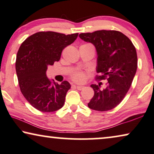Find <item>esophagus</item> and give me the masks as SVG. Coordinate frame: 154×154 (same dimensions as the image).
Segmentation results:
<instances>
[{"instance_id":"esophagus-1","label":"esophagus","mask_w":154,"mask_h":154,"mask_svg":"<svg viewBox=\"0 0 154 154\" xmlns=\"http://www.w3.org/2000/svg\"><path fill=\"white\" fill-rule=\"evenodd\" d=\"M75 88H76L79 90H81L84 89V88H85V87H84V86H83V85H77Z\"/></svg>"}]
</instances>
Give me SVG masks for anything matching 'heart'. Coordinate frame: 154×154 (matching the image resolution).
<instances>
[{
  "label": "heart",
  "instance_id": "obj_1",
  "mask_svg": "<svg viewBox=\"0 0 154 154\" xmlns=\"http://www.w3.org/2000/svg\"><path fill=\"white\" fill-rule=\"evenodd\" d=\"M85 45H90V44H85ZM85 74L81 72L75 73L73 75V79L74 80L75 82H78V83H82V82H83L85 81Z\"/></svg>",
  "mask_w": 154,
  "mask_h": 154
}]
</instances>
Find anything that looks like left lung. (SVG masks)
Instances as JSON below:
<instances>
[{"mask_svg":"<svg viewBox=\"0 0 154 154\" xmlns=\"http://www.w3.org/2000/svg\"><path fill=\"white\" fill-rule=\"evenodd\" d=\"M80 38L95 47L97 79L107 77L108 85L101 90L100 85L92 84L94 94L88 106L99 111L115 108L125 97L137 68L136 49L131 41L118 31L101 30L79 34Z\"/></svg>","mask_w":154,"mask_h":154,"instance_id":"8db88e82","label":"left lung"}]
</instances>
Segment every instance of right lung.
<instances>
[{"label": "right lung", "instance_id": "obj_1", "mask_svg": "<svg viewBox=\"0 0 154 154\" xmlns=\"http://www.w3.org/2000/svg\"><path fill=\"white\" fill-rule=\"evenodd\" d=\"M78 35L41 31L21 45L15 63L19 85L26 100L38 111L52 112L64 106L70 83L65 81L59 85L48 79L46 71L48 66L60 60L63 49L73 43Z\"/></svg>", "mask_w": 154, "mask_h": 154}]
</instances>
